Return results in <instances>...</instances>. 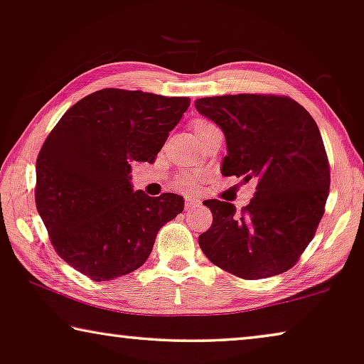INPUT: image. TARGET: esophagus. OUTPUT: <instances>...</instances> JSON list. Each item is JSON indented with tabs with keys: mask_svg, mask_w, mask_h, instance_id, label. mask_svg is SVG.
Wrapping results in <instances>:
<instances>
[{
	"mask_svg": "<svg viewBox=\"0 0 364 364\" xmlns=\"http://www.w3.org/2000/svg\"><path fill=\"white\" fill-rule=\"evenodd\" d=\"M200 205V200L199 199H196V198H186L184 199V209L188 210V213H191V210H194V209H198Z\"/></svg>",
	"mask_w": 364,
	"mask_h": 364,
	"instance_id": "esophagus-1",
	"label": "esophagus"
}]
</instances>
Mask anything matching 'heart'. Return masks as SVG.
Here are the masks:
<instances>
[{"label": "heart", "instance_id": "obj_1", "mask_svg": "<svg viewBox=\"0 0 364 364\" xmlns=\"http://www.w3.org/2000/svg\"><path fill=\"white\" fill-rule=\"evenodd\" d=\"M189 126H191L194 135H196L198 140H200L203 137H205L210 130L217 129L213 122L208 121V119L204 117H196L193 119L191 122H189ZM200 180V175L199 173H194V171H181L178 173L176 178H175V184L178 189H184V191H188V189H193Z\"/></svg>", "mask_w": 364, "mask_h": 364}]
</instances>
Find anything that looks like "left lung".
<instances>
[{
  "instance_id": "obj_1",
  "label": "left lung",
  "mask_w": 364,
  "mask_h": 364,
  "mask_svg": "<svg viewBox=\"0 0 364 364\" xmlns=\"http://www.w3.org/2000/svg\"><path fill=\"white\" fill-rule=\"evenodd\" d=\"M196 109L222 129V175L253 181L252 203L237 213L225 200H204L213 225L199 247L215 267L243 279L291 269L325 213L330 165L316 121L281 95L199 97Z\"/></svg>"
}]
</instances>
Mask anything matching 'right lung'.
Instances as JSON below:
<instances>
[{"instance_id": "add662e5", "label": "right lung", "mask_w": 364, "mask_h": 364, "mask_svg": "<svg viewBox=\"0 0 364 364\" xmlns=\"http://www.w3.org/2000/svg\"><path fill=\"white\" fill-rule=\"evenodd\" d=\"M191 100L105 88L63 114L36 161V205L58 257L93 281L147 262L155 237L183 213L173 193L134 191L130 164H154Z\"/></svg>"}]
</instances>
